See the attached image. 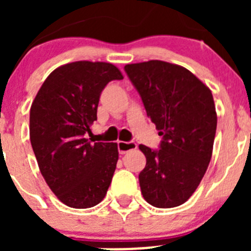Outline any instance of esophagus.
<instances>
[{
  "label": "esophagus",
  "mask_w": 251,
  "mask_h": 251,
  "mask_svg": "<svg viewBox=\"0 0 251 251\" xmlns=\"http://www.w3.org/2000/svg\"><path fill=\"white\" fill-rule=\"evenodd\" d=\"M137 145L136 142H123L119 141L118 142V151L121 154H124V153L129 152L132 150H136Z\"/></svg>",
  "instance_id": "obj_1"
}]
</instances>
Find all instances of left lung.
Returning a JSON list of instances; mask_svg holds the SVG:
<instances>
[{"label":"left lung","instance_id":"left-lung-1","mask_svg":"<svg viewBox=\"0 0 251 251\" xmlns=\"http://www.w3.org/2000/svg\"><path fill=\"white\" fill-rule=\"evenodd\" d=\"M151 121L163 136L158 151L141 145L145 200L159 208L182 205L200 185L212 156L217 115L211 90L190 70L161 60L128 64Z\"/></svg>","mask_w":251,"mask_h":251}]
</instances>
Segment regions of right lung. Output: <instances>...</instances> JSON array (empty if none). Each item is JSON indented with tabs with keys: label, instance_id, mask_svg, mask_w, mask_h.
<instances>
[{
	"label": "right lung",
	"instance_id": "obj_1",
	"mask_svg": "<svg viewBox=\"0 0 251 251\" xmlns=\"http://www.w3.org/2000/svg\"><path fill=\"white\" fill-rule=\"evenodd\" d=\"M123 79L110 63L75 61L51 73L30 109V141L40 172L66 206L98 205L118 161L117 143L90 142L99 97L112 80Z\"/></svg>",
	"mask_w": 251,
	"mask_h": 251
}]
</instances>
